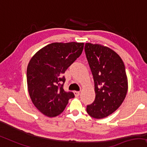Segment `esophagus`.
I'll return each instance as SVG.
<instances>
[{"label":"esophagus","mask_w":147,"mask_h":147,"mask_svg":"<svg viewBox=\"0 0 147 147\" xmlns=\"http://www.w3.org/2000/svg\"><path fill=\"white\" fill-rule=\"evenodd\" d=\"M74 95H75L76 97H78V96L80 95V92H78V91H74Z\"/></svg>","instance_id":"obj_1"}]
</instances>
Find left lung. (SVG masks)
<instances>
[{
	"mask_svg": "<svg viewBox=\"0 0 147 147\" xmlns=\"http://www.w3.org/2000/svg\"><path fill=\"white\" fill-rule=\"evenodd\" d=\"M94 82L95 100L86 107L90 117L100 119L119 109L128 91V79L123 60L109 47L86 43L84 47Z\"/></svg>",
	"mask_w": 147,
	"mask_h": 147,
	"instance_id": "obj_1",
	"label": "left lung"
}]
</instances>
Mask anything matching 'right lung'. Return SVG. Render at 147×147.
<instances>
[{
    "instance_id": "add662e5",
    "label": "right lung",
    "mask_w": 147,
    "mask_h": 147,
    "mask_svg": "<svg viewBox=\"0 0 147 147\" xmlns=\"http://www.w3.org/2000/svg\"><path fill=\"white\" fill-rule=\"evenodd\" d=\"M83 47V42L51 43L37 51L30 60L26 71L28 93L43 115L49 117L59 115L69 99L74 97L73 92L63 89L65 78L63 74L80 57Z\"/></svg>"
}]
</instances>
